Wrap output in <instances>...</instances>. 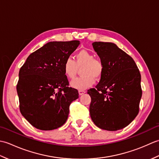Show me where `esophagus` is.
<instances>
[{
    "label": "esophagus",
    "instance_id": "34e87169",
    "mask_svg": "<svg viewBox=\"0 0 159 159\" xmlns=\"http://www.w3.org/2000/svg\"><path fill=\"white\" fill-rule=\"evenodd\" d=\"M85 92H86L85 91H84V90H79V95H83V94H84Z\"/></svg>",
    "mask_w": 159,
    "mask_h": 159
}]
</instances>
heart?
<instances>
[{
	"label": "heart",
	"mask_w": 159,
	"mask_h": 159,
	"mask_svg": "<svg viewBox=\"0 0 159 159\" xmlns=\"http://www.w3.org/2000/svg\"><path fill=\"white\" fill-rule=\"evenodd\" d=\"M94 55L87 50H82L78 52L74 60L68 57L63 65L64 74L69 79H73L76 76L78 68L80 70L82 76L76 78L71 82V86L74 88L84 90L92 86L95 79H99L104 72V64L102 61L94 58Z\"/></svg>",
	"instance_id": "1"
}]
</instances>
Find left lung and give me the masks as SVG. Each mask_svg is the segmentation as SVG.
<instances>
[{"label":"left lung","instance_id":"8db88e82","mask_svg":"<svg viewBox=\"0 0 159 159\" xmlns=\"http://www.w3.org/2000/svg\"><path fill=\"white\" fill-rule=\"evenodd\" d=\"M92 45L104 72L96 88L87 91L91 118L101 129H122L139 113L142 96L139 70L133 59L115 43L95 42Z\"/></svg>","mask_w":159,"mask_h":159}]
</instances>
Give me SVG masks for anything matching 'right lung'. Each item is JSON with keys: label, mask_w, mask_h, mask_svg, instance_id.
Returning a JSON list of instances; mask_svg holds the SVG:
<instances>
[{"label": "right lung", "mask_w": 159, "mask_h": 159, "mask_svg": "<svg viewBox=\"0 0 159 159\" xmlns=\"http://www.w3.org/2000/svg\"><path fill=\"white\" fill-rule=\"evenodd\" d=\"M80 42H50L30 55L20 67L16 89L20 111L32 126L51 130L66 123L78 90L69 87L63 65Z\"/></svg>", "instance_id": "add662e5"}]
</instances>
